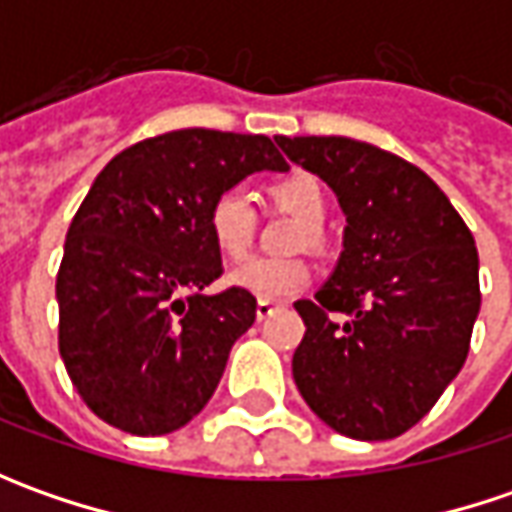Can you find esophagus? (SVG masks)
Instances as JSON below:
<instances>
[{
	"instance_id": "esophagus-1",
	"label": "esophagus",
	"mask_w": 512,
	"mask_h": 512,
	"mask_svg": "<svg viewBox=\"0 0 512 512\" xmlns=\"http://www.w3.org/2000/svg\"><path fill=\"white\" fill-rule=\"evenodd\" d=\"M276 307L279 305H273V302H256V319H259V322H265L267 316H273V313H276Z\"/></svg>"
}]
</instances>
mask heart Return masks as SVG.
<instances>
[{
  "label": "heart",
  "mask_w": 512,
  "mask_h": 512,
  "mask_svg": "<svg viewBox=\"0 0 512 512\" xmlns=\"http://www.w3.org/2000/svg\"><path fill=\"white\" fill-rule=\"evenodd\" d=\"M273 199L305 222L299 245L319 242V227L327 216V193L322 182L310 173H290L273 185ZM207 233L216 250L227 259H242L256 236V205L245 187L222 190L207 210ZM227 282L259 302H279L296 296L310 282V267L302 259H250L230 270Z\"/></svg>",
  "instance_id": "1"
}]
</instances>
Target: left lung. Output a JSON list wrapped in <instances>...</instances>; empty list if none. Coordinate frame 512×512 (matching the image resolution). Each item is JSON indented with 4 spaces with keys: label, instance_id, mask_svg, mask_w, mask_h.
Segmentation results:
<instances>
[{
    "label": "left lung",
    "instance_id": "8db88e82",
    "mask_svg": "<svg viewBox=\"0 0 512 512\" xmlns=\"http://www.w3.org/2000/svg\"><path fill=\"white\" fill-rule=\"evenodd\" d=\"M287 159L336 193L342 256L316 299L293 379L336 433L384 442L424 419L462 370L482 307L473 233L439 185L347 136H276Z\"/></svg>",
    "mask_w": 512,
    "mask_h": 512
}]
</instances>
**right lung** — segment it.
Instances as JSON below:
<instances>
[{
    "instance_id": "add662e5",
    "label": "right lung",
    "mask_w": 512,
    "mask_h": 512,
    "mask_svg": "<svg viewBox=\"0 0 512 512\" xmlns=\"http://www.w3.org/2000/svg\"><path fill=\"white\" fill-rule=\"evenodd\" d=\"M259 170L285 173L259 133L173 130L110 159L65 239L59 353L82 402L133 436H165L210 402L256 299L227 287L207 233L213 199Z\"/></svg>"
}]
</instances>
